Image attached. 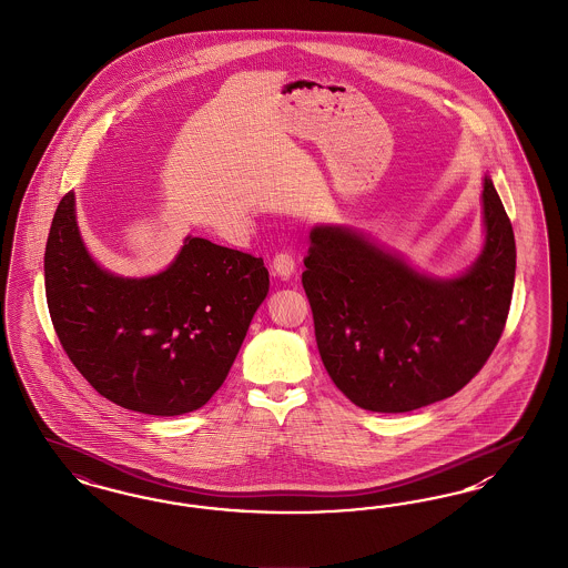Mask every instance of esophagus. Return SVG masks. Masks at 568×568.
<instances>
[{
	"label": "esophagus",
	"instance_id": "34e87169",
	"mask_svg": "<svg viewBox=\"0 0 568 568\" xmlns=\"http://www.w3.org/2000/svg\"><path fill=\"white\" fill-rule=\"evenodd\" d=\"M295 271V257L290 251H281L273 257V273L281 278H290Z\"/></svg>",
	"mask_w": 568,
	"mask_h": 568
}]
</instances>
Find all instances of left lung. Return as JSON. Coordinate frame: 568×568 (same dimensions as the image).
I'll list each match as a JSON object with an SVG mask.
<instances>
[{"label": "left lung", "instance_id": "1", "mask_svg": "<svg viewBox=\"0 0 568 568\" xmlns=\"http://www.w3.org/2000/svg\"><path fill=\"white\" fill-rule=\"evenodd\" d=\"M481 203L484 250L454 278L416 273L355 230H311L302 285L318 353L355 406L409 412L442 402L493 355L511 304L516 241L488 178Z\"/></svg>", "mask_w": 568, "mask_h": 568}]
</instances>
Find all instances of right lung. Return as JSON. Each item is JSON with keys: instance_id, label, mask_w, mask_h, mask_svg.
I'll list each match as a JSON object with an SVG mask.
<instances>
[{"instance_id": "1", "label": "right lung", "mask_w": 568, "mask_h": 568, "mask_svg": "<svg viewBox=\"0 0 568 568\" xmlns=\"http://www.w3.org/2000/svg\"><path fill=\"white\" fill-rule=\"evenodd\" d=\"M44 276L71 364L105 399L154 416L203 408L224 385L271 285L262 257L199 236L154 276L108 273L82 243L73 192L57 206Z\"/></svg>"}]
</instances>
